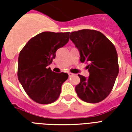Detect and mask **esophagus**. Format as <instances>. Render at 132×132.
<instances>
[{"instance_id": "34e87169", "label": "esophagus", "mask_w": 132, "mask_h": 132, "mask_svg": "<svg viewBox=\"0 0 132 132\" xmlns=\"http://www.w3.org/2000/svg\"><path fill=\"white\" fill-rule=\"evenodd\" d=\"M68 76H69V77H72V75H73V73H71V72H68Z\"/></svg>"}]
</instances>
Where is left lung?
Segmentation results:
<instances>
[{"label": "left lung", "instance_id": "1", "mask_svg": "<svg viewBox=\"0 0 132 132\" xmlns=\"http://www.w3.org/2000/svg\"><path fill=\"white\" fill-rule=\"evenodd\" d=\"M70 39L80 53V62L88 64V78L78 75L80 83L75 87L79 98L85 102L96 103L104 100L112 90L119 74L117 50L101 33L82 29L70 33Z\"/></svg>", "mask_w": 132, "mask_h": 132}]
</instances>
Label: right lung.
Wrapping results in <instances>:
<instances>
[{"instance_id": "right-lung-1", "label": "right lung", "mask_w": 132, "mask_h": 132, "mask_svg": "<svg viewBox=\"0 0 132 132\" xmlns=\"http://www.w3.org/2000/svg\"><path fill=\"white\" fill-rule=\"evenodd\" d=\"M69 34L70 32H42L32 38L20 52L18 78L35 102L49 104L60 96L68 75L56 73L47 68L55 57L57 50L68 43Z\"/></svg>"}]
</instances>
